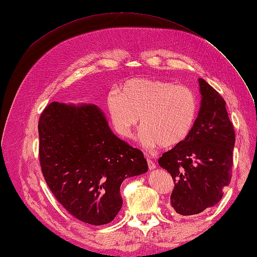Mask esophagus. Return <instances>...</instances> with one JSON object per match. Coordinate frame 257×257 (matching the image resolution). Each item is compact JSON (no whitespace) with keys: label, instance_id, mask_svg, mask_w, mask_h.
Returning a JSON list of instances; mask_svg holds the SVG:
<instances>
[{"label":"esophagus","instance_id":"esophagus-1","mask_svg":"<svg viewBox=\"0 0 257 257\" xmlns=\"http://www.w3.org/2000/svg\"><path fill=\"white\" fill-rule=\"evenodd\" d=\"M147 161H148V167H149V169L150 170L154 169L155 168V163L150 158H148V157H147Z\"/></svg>","mask_w":257,"mask_h":257}]
</instances>
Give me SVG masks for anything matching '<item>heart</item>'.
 <instances>
[{
    "instance_id": "obj_1",
    "label": "heart",
    "mask_w": 257,
    "mask_h": 257,
    "mask_svg": "<svg viewBox=\"0 0 257 257\" xmlns=\"http://www.w3.org/2000/svg\"><path fill=\"white\" fill-rule=\"evenodd\" d=\"M112 90L107 109L116 134L131 138L141 122L139 141L148 149L172 148L189 137L198 111L191 88L172 81L135 78Z\"/></svg>"
}]
</instances>
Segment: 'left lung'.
<instances>
[{"mask_svg":"<svg viewBox=\"0 0 257 257\" xmlns=\"http://www.w3.org/2000/svg\"><path fill=\"white\" fill-rule=\"evenodd\" d=\"M198 82L200 108L191 134L159 160L173 177L170 204L181 215L197 214L216 205L231 179L235 131L226 103L206 80Z\"/></svg>","mask_w":257,"mask_h":257,"instance_id":"8db88e82","label":"left lung"}]
</instances>
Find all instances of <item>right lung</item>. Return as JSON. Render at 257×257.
Masks as SVG:
<instances>
[{
  "label": "right lung",
  "instance_id": "add662e5",
  "mask_svg": "<svg viewBox=\"0 0 257 257\" xmlns=\"http://www.w3.org/2000/svg\"><path fill=\"white\" fill-rule=\"evenodd\" d=\"M38 135L46 183L84 223L111 222L122 207L123 180L148 170L143 152L112 133L96 105L52 102L41 114Z\"/></svg>",
  "mask_w": 257,
  "mask_h": 257
}]
</instances>
